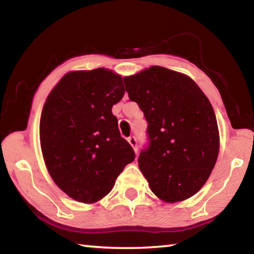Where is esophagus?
<instances>
[{
  "label": "esophagus",
  "mask_w": 254,
  "mask_h": 254,
  "mask_svg": "<svg viewBox=\"0 0 254 254\" xmlns=\"http://www.w3.org/2000/svg\"><path fill=\"white\" fill-rule=\"evenodd\" d=\"M127 141H128V143H130L131 145H132V148L134 149V151H135V153L137 152V143H136V139L134 136H130L127 139Z\"/></svg>",
  "instance_id": "esophagus-1"
}]
</instances>
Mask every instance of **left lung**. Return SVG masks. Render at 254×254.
I'll list each match as a JSON object with an SVG mask.
<instances>
[{
    "label": "left lung",
    "instance_id": "1",
    "mask_svg": "<svg viewBox=\"0 0 254 254\" xmlns=\"http://www.w3.org/2000/svg\"><path fill=\"white\" fill-rule=\"evenodd\" d=\"M148 122L137 158L151 190L167 203L195 195L217 160L220 135L208 98L189 77L160 66L124 77Z\"/></svg>",
    "mask_w": 254,
    "mask_h": 254
}]
</instances>
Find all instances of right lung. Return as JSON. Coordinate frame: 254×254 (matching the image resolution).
Here are the masks:
<instances>
[{
    "label": "right lung",
    "instance_id": "obj_1",
    "mask_svg": "<svg viewBox=\"0 0 254 254\" xmlns=\"http://www.w3.org/2000/svg\"><path fill=\"white\" fill-rule=\"evenodd\" d=\"M124 93L121 76L97 68L68 72L45 103L40 143L47 169L57 186L80 203L109 194L135 158L112 113Z\"/></svg>",
    "mask_w": 254,
    "mask_h": 254
}]
</instances>
